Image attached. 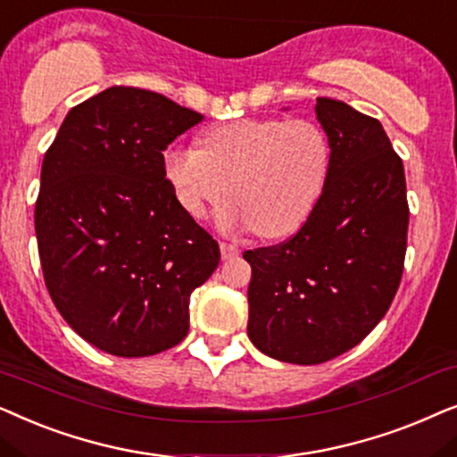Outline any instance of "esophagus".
Listing matches in <instances>:
<instances>
[{
	"label": "esophagus",
	"instance_id": "1",
	"mask_svg": "<svg viewBox=\"0 0 457 457\" xmlns=\"http://www.w3.org/2000/svg\"><path fill=\"white\" fill-rule=\"evenodd\" d=\"M219 248H221V257L223 259H234V257H238V254H240V248L232 245V242H221Z\"/></svg>",
	"mask_w": 457,
	"mask_h": 457
}]
</instances>
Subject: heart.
Wrapping results in <instances>:
<instances>
[{
	"mask_svg": "<svg viewBox=\"0 0 457 457\" xmlns=\"http://www.w3.org/2000/svg\"><path fill=\"white\" fill-rule=\"evenodd\" d=\"M162 162L187 215L204 219L229 192L225 228H254L278 240L301 229L318 206L332 145L315 120L242 119L206 131L203 148L173 145Z\"/></svg>",
	"mask_w": 457,
	"mask_h": 457,
	"instance_id": "1",
	"label": "heart"
}]
</instances>
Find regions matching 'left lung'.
<instances>
[{
    "label": "left lung",
    "instance_id": "obj_1",
    "mask_svg": "<svg viewBox=\"0 0 457 457\" xmlns=\"http://www.w3.org/2000/svg\"><path fill=\"white\" fill-rule=\"evenodd\" d=\"M315 112L330 173L296 234L246 251L248 338L286 363H324L360 345L397 295L410 206L403 162L378 120L330 97Z\"/></svg>",
    "mask_w": 457,
    "mask_h": 457
}]
</instances>
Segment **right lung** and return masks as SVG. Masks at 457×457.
<instances>
[{
  "label": "right lung",
  "mask_w": 457,
  "mask_h": 457,
  "mask_svg": "<svg viewBox=\"0 0 457 457\" xmlns=\"http://www.w3.org/2000/svg\"><path fill=\"white\" fill-rule=\"evenodd\" d=\"M200 120L156 91L114 85L72 108L46 152L35 232L47 292L79 337L112 355L181 343L192 290L221 259L162 162Z\"/></svg>",
  "instance_id": "add662e5"
}]
</instances>
